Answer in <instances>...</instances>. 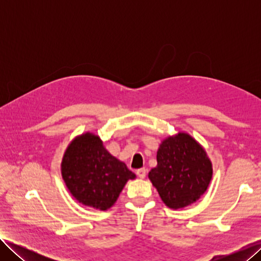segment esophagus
<instances>
[{
	"mask_svg": "<svg viewBox=\"0 0 261 261\" xmlns=\"http://www.w3.org/2000/svg\"><path fill=\"white\" fill-rule=\"evenodd\" d=\"M146 173H147V170L145 168H141V169H138L136 171V174L138 175V177L140 178H144L146 176Z\"/></svg>",
	"mask_w": 261,
	"mask_h": 261,
	"instance_id": "obj_1",
	"label": "esophagus"
}]
</instances>
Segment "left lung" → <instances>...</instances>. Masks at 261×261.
<instances>
[{"mask_svg": "<svg viewBox=\"0 0 261 261\" xmlns=\"http://www.w3.org/2000/svg\"><path fill=\"white\" fill-rule=\"evenodd\" d=\"M156 161L148 176L168 207L184 208L206 192L212 165L204 150L187 134L163 140Z\"/></svg>", "mask_w": 261, "mask_h": 261, "instance_id": "1", "label": "left lung"}]
</instances>
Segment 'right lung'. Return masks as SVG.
Wrapping results in <instances>:
<instances>
[{"instance_id":"1","label":"right lung","mask_w":261,"mask_h":261,"mask_svg":"<svg viewBox=\"0 0 261 261\" xmlns=\"http://www.w3.org/2000/svg\"><path fill=\"white\" fill-rule=\"evenodd\" d=\"M62 176L78 201L100 210L111 207L126 181L136 177L92 134H85L69 145L63 158Z\"/></svg>"}]
</instances>
